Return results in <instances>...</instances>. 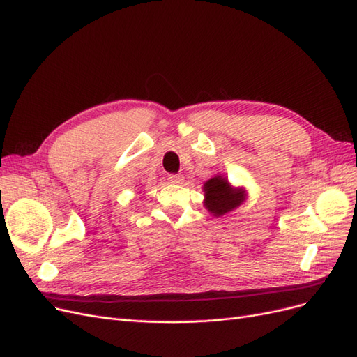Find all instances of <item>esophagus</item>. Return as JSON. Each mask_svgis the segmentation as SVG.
I'll return each instance as SVG.
<instances>
[{"instance_id":"1","label":"esophagus","mask_w":357,"mask_h":357,"mask_svg":"<svg viewBox=\"0 0 357 357\" xmlns=\"http://www.w3.org/2000/svg\"><path fill=\"white\" fill-rule=\"evenodd\" d=\"M168 181L172 183V185H181V183L185 181V177H183L181 174H171V176H168Z\"/></svg>"}]
</instances>
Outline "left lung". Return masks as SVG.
I'll return each instance as SVG.
<instances>
[{"instance_id": "1", "label": "left lung", "mask_w": 357, "mask_h": 357, "mask_svg": "<svg viewBox=\"0 0 357 357\" xmlns=\"http://www.w3.org/2000/svg\"><path fill=\"white\" fill-rule=\"evenodd\" d=\"M204 207L214 218H220L240 207L247 199V190L244 188H234L228 177L215 174L204 183Z\"/></svg>"}]
</instances>
